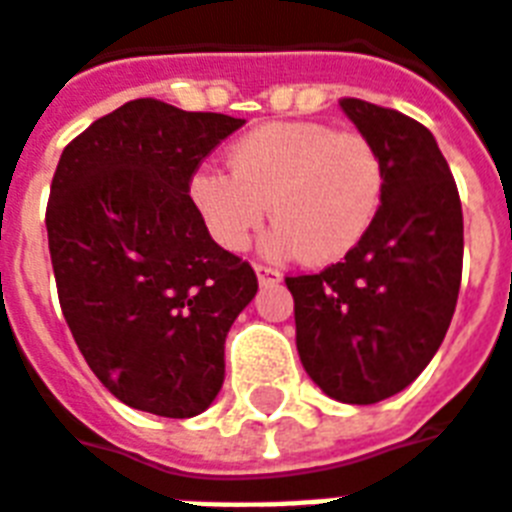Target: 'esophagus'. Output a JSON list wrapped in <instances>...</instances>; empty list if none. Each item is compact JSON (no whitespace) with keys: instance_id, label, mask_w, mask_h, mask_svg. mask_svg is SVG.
I'll list each match as a JSON object with an SVG mask.
<instances>
[{"instance_id":"esophagus-1","label":"esophagus","mask_w":512,"mask_h":512,"mask_svg":"<svg viewBox=\"0 0 512 512\" xmlns=\"http://www.w3.org/2000/svg\"><path fill=\"white\" fill-rule=\"evenodd\" d=\"M253 270H256V278H259L261 286H275V283L283 280V275L275 267H267V264H256Z\"/></svg>"}]
</instances>
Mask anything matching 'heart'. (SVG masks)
Returning <instances> with one entry per match:
<instances>
[{
	"label": "heart",
	"mask_w": 512,
	"mask_h": 512,
	"mask_svg": "<svg viewBox=\"0 0 512 512\" xmlns=\"http://www.w3.org/2000/svg\"><path fill=\"white\" fill-rule=\"evenodd\" d=\"M191 202L226 251H242L267 218V251L332 264L359 245L383 205L386 167L361 132L318 121H272L229 148V172L199 169Z\"/></svg>",
	"instance_id": "heart-1"
}]
</instances>
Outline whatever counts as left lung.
I'll return each mask as SVG.
<instances>
[{"instance_id": "obj_1", "label": "left lung", "mask_w": 512, "mask_h": 512, "mask_svg": "<svg viewBox=\"0 0 512 512\" xmlns=\"http://www.w3.org/2000/svg\"><path fill=\"white\" fill-rule=\"evenodd\" d=\"M340 107L383 156V205L343 261L286 286L307 375L337 402L375 405L410 386L443 343L459 299L464 218L424 124L351 96Z\"/></svg>"}]
</instances>
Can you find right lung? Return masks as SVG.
<instances>
[{
  "label": "right lung",
  "instance_id": "add662e5",
  "mask_svg": "<svg viewBox=\"0 0 512 512\" xmlns=\"http://www.w3.org/2000/svg\"><path fill=\"white\" fill-rule=\"evenodd\" d=\"M245 124L132 99L61 153L48 248L61 313L102 386L134 410L191 418L224 386V343L256 272L207 232L188 188Z\"/></svg>",
  "mask_w": 512,
  "mask_h": 512
}]
</instances>
